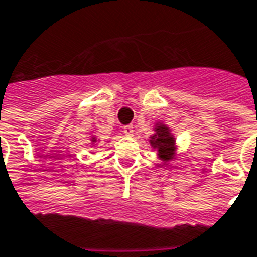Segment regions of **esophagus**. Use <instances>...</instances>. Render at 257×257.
I'll return each instance as SVG.
<instances>
[{"label":"esophagus","mask_w":257,"mask_h":257,"mask_svg":"<svg viewBox=\"0 0 257 257\" xmlns=\"http://www.w3.org/2000/svg\"><path fill=\"white\" fill-rule=\"evenodd\" d=\"M123 135H125V136H132V135H134V126H131V125L123 126Z\"/></svg>","instance_id":"obj_1"}]
</instances>
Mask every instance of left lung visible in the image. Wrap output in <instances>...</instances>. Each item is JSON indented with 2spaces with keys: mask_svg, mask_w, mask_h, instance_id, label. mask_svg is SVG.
<instances>
[{
  "mask_svg": "<svg viewBox=\"0 0 257 257\" xmlns=\"http://www.w3.org/2000/svg\"><path fill=\"white\" fill-rule=\"evenodd\" d=\"M151 149L156 151L158 160H161L162 165H171L178 160L179 146L176 136L171 126L164 121H157L153 126V135L149 138Z\"/></svg>",
  "mask_w": 257,
  "mask_h": 257,
  "instance_id": "left-lung-1",
  "label": "left lung"
}]
</instances>
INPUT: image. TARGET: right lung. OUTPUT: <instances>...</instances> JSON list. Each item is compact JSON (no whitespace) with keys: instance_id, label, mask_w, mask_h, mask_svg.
Instances as JSON below:
<instances>
[{"instance_id":"right-lung-1","label":"right lung","mask_w":257,"mask_h":257,"mask_svg":"<svg viewBox=\"0 0 257 257\" xmlns=\"http://www.w3.org/2000/svg\"><path fill=\"white\" fill-rule=\"evenodd\" d=\"M99 140H100V139H97V138H96V135H93V134H90V135H89V142H90V145H95L96 142H99Z\"/></svg>"}]
</instances>
